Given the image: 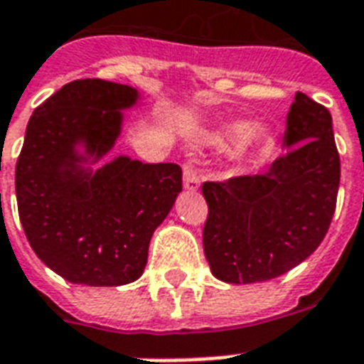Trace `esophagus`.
Returning a JSON list of instances; mask_svg holds the SVG:
<instances>
[{"label":"esophagus","instance_id":"obj_1","mask_svg":"<svg viewBox=\"0 0 364 364\" xmlns=\"http://www.w3.org/2000/svg\"><path fill=\"white\" fill-rule=\"evenodd\" d=\"M183 187H185V191H196L200 187V176L193 162L183 164Z\"/></svg>","mask_w":364,"mask_h":364}]
</instances>
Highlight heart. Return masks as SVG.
<instances>
[{
  "label": "heart",
  "instance_id": "1",
  "mask_svg": "<svg viewBox=\"0 0 364 364\" xmlns=\"http://www.w3.org/2000/svg\"><path fill=\"white\" fill-rule=\"evenodd\" d=\"M249 132V124L247 122H234V124L227 126V136L228 137H242L243 134H247ZM270 145V134L266 130H255L251 136L245 139L242 147H240L238 156H245L249 151H253V149H264Z\"/></svg>",
  "mask_w": 364,
  "mask_h": 364
}]
</instances>
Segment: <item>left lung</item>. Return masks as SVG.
Returning a JSON list of instances; mask_svg holds the SVG:
<instances>
[{
  "label": "left lung",
  "instance_id": "obj_1",
  "mask_svg": "<svg viewBox=\"0 0 364 364\" xmlns=\"http://www.w3.org/2000/svg\"><path fill=\"white\" fill-rule=\"evenodd\" d=\"M285 153L262 176L205 181L204 253L217 279L259 283L310 257L333 221L340 156L327 107L296 92Z\"/></svg>",
  "mask_w": 364,
  "mask_h": 364
}]
</instances>
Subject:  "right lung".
<instances>
[{
	"label": "right lung",
	"mask_w": 364,
	"mask_h": 364,
	"mask_svg": "<svg viewBox=\"0 0 364 364\" xmlns=\"http://www.w3.org/2000/svg\"><path fill=\"white\" fill-rule=\"evenodd\" d=\"M137 98L128 85L79 79L45 100L26 128L14 176L20 223L37 257L71 283L136 282L181 193V168L170 162L117 156L90 168L113 149L122 111Z\"/></svg>",
	"instance_id": "right-lung-1"
}]
</instances>
